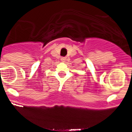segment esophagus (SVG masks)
<instances>
[{
	"label": "esophagus",
	"mask_w": 132,
	"mask_h": 132,
	"mask_svg": "<svg viewBox=\"0 0 132 132\" xmlns=\"http://www.w3.org/2000/svg\"><path fill=\"white\" fill-rule=\"evenodd\" d=\"M61 61H63V62H65V60H66V57H61Z\"/></svg>",
	"instance_id": "esophagus-1"
}]
</instances>
